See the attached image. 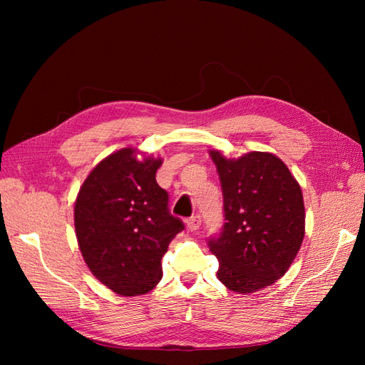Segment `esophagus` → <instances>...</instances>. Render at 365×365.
<instances>
[{"instance_id":"1","label":"esophagus","mask_w":365,"mask_h":365,"mask_svg":"<svg viewBox=\"0 0 365 365\" xmlns=\"http://www.w3.org/2000/svg\"><path fill=\"white\" fill-rule=\"evenodd\" d=\"M201 225V216L200 215H195L190 219H187V228L190 231H196Z\"/></svg>"}]
</instances>
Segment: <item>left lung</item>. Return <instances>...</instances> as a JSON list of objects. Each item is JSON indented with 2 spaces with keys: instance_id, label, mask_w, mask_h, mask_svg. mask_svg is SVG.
<instances>
[{
  "instance_id": "8db88e82",
  "label": "left lung",
  "mask_w": 365,
  "mask_h": 365,
  "mask_svg": "<svg viewBox=\"0 0 365 365\" xmlns=\"http://www.w3.org/2000/svg\"><path fill=\"white\" fill-rule=\"evenodd\" d=\"M224 196L225 224L208 247L219 260L217 279L230 291L251 294L289 269L304 237L300 184L280 158L248 152L225 158L210 150Z\"/></svg>"
}]
</instances>
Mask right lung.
<instances>
[{
  "mask_svg": "<svg viewBox=\"0 0 365 365\" xmlns=\"http://www.w3.org/2000/svg\"><path fill=\"white\" fill-rule=\"evenodd\" d=\"M125 148L98 163L74 204L79 250L94 277L120 295H140L163 277L161 259L184 230L155 175L161 158Z\"/></svg>",
  "mask_w": 365,
  "mask_h": 365,
  "instance_id": "add662e5",
  "label": "right lung"
}]
</instances>
